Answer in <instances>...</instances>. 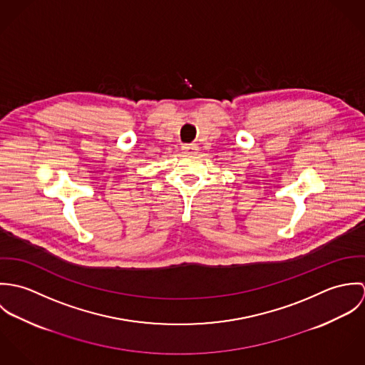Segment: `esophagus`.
<instances>
[{
	"label": "esophagus",
	"mask_w": 365,
	"mask_h": 365,
	"mask_svg": "<svg viewBox=\"0 0 365 365\" xmlns=\"http://www.w3.org/2000/svg\"><path fill=\"white\" fill-rule=\"evenodd\" d=\"M198 145L197 143H190V145H182V152L184 153H190V155H194V153H198Z\"/></svg>",
	"instance_id": "esophagus-1"
}]
</instances>
